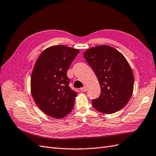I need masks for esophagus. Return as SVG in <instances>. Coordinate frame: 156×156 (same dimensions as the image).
Segmentation results:
<instances>
[{
	"label": "esophagus",
	"instance_id": "34e87169",
	"mask_svg": "<svg viewBox=\"0 0 156 156\" xmlns=\"http://www.w3.org/2000/svg\"><path fill=\"white\" fill-rule=\"evenodd\" d=\"M80 90H81V92H86V91H87L88 87H84L83 88H80Z\"/></svg>",
	"mask_w": 156,
	"mask_h": 156
}]
</instances>
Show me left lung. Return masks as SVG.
Instances as JSON below:
<instances>
[{
    "instance_id": "obj_1",
    "label": "left lung",
    "mask_w": 156,
    "mask_h": 156,
    "mask_svg": "<svg viewBox=\"0 0 156 156\" xmlns=\"http://www.w3.org/2000/svg\"><path fill=\"white\" fill-rule=\"evenodd\" d=\"M84 57L90 66L101 88L100 97L92 100L96 110L112 114L122 109L133 91V71L124 56L107 45L87 49Z\"/></svg>"
}]
</instances>
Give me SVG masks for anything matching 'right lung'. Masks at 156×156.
Instances as JSON below:
<instances>
[{
	"label": "right lung",
	"instance_id": "1",
	"mask_svg": "<svg viewBox=\"0 0 156 156\" xmlns=\"http://www.w3.org/2000/svg\"><path fill=\"white\" fill-rule=\"evenodd\" d=\"M79 50L66 45L45 49L37 58L30 79V91L36 104L47 115L62 119L72 111L77 93L69 87L66 75Z\"/></svg>",
	"mask_w": 156,
	"mask_h": 156
}]
</instances>
